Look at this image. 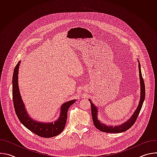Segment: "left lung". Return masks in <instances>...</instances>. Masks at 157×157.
<instances>
[{
	"instance_id": "8db88e82",
	"label": "left lung",
	"mask_w": 157,
	"mask_h": 157,
	"mask_svg": "<svg viewBox=\"0 0 157 157\" xmlns=\"http://www.w3.org/2000/svg\"><path fill=\"white\" fill-rule=\"evenodd\" d=\"M139 77H140V102L139 104V105L137 108V109L134 112L132 116V117L130 118L129 120L124 122V124L119 125H107L105 124H104L103 123H101L99 120L98 119V107H96L91 101L89 99L90 101L91 105V113H92V117H93V121L94 122V124L95 127L99 129L101 132H107V133H121L125 132L129 129L136 121L138 116L140 113V111L142 109L145 97V84L144 81L142 78V73H141V69H140V63L139 61Z\"/></svg>"
}]
</instances>
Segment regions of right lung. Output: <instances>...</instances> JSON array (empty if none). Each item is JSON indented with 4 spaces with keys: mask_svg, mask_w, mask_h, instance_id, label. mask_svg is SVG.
I'll use <instances>...</instances> for the list:
<instances>
[{
    "mask_svg": "<svg viewBox=\"0 0 157 157\" xmlns=\"http://www.w3.org/2000/svg\"><path fill=\"white\" fill-rule=\"evenodd\" d=\"M20 61L17 64L12 77V98L15 113L20 122L26 128L36 135L44 138L55 137L64 130L69 107L76 101L71 100L64 103L61 107L59 117L55 122L43 123L33 120L27 113L24 104L22 101L18 84V73Z\"/></svg>",
    "mask_w": 157,
    "mask_h": 157,
    "instance_id": "obj_1",
    "label": "right lung"
}]
</instances>
